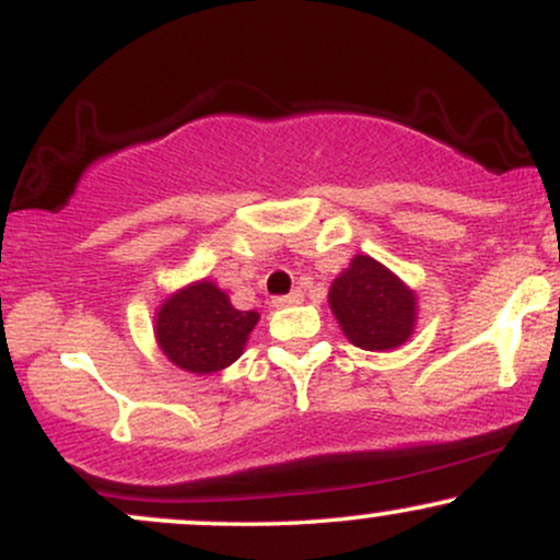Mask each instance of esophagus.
I'll return each mask as SVG.
<instances>
[{"label":"esophagus","mask_w":560,"mask_h":560,"mask_svg":"<svg viewBox=\"0 0 560 560\" xmlns=\"http://www.w3.org/2000/svg\"><path fill=\"white\" fill-rule=\"evenodd\" d=\"M298 302H302V292H300V289H294V292L279 294V298H273L271 305L273 307H289V305H298Z\"/></svg>","instance_id":"esophagus-1"}]
</instances>
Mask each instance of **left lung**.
<instances>
[{
    "label": "left lung",
    "mask_w": 560,
    "mask_h": 560,
    "mask_svg": "<svg viewBox=\"0 0 560 560\" xmlns=\"http://www.w3.org/2000/svg\"><path fill=\"white\" fill-rule=\"evenodd\" d=\"M329 305L345 337L363 350H392L413 331V292L369 255H355L334 279Z\"/></svg>",
    "instance_id": "obj_1"
}]
</instances>
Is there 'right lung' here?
<instances>
[{
  "instance_id": "obj_1",
  "label": "right lung",
  "mask_w": 560,
  "mask_h": 560,
  "mask_svg": "<svg viewBox=\"0 0 560 560\" xmlns=\"http://www.w3.org/2000/svg\"><path fill=\"white\" fill-rule=\"evenodd\" d=\"M155 324L171 363L191 374H213L242 355L258 313L236 311L213 281H199L165 300Z\"/></svg>"
}]
</instances>
